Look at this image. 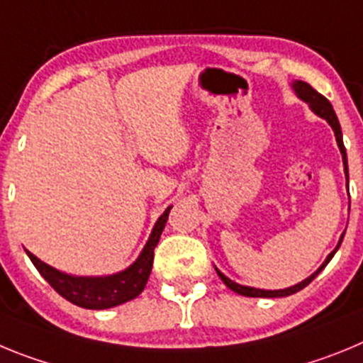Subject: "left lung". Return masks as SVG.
<instances>
[{
	"label": "left lung",
	"instance_id": "left-lung-1",
	"mask_svg": "<svg viewBox=\"0 0 363 363\" xmlns=\"http://www.w3.org/2000/svg\"><path fill=\"white\" fill-rule=\"evenodd\" d=\"M291 86H293V91L296 92L298 98H300L301 101H306V104L309 105L311 111H313L314 114H316V116L323 118V120H325L327 123L331 125V129H333V133H335V138H336V143H338V149H340V152H342V162H344V167H345V169H344V171H345V178H347V182H349L347 152H345L344 140H342V129H340V121H338V118H336V112L333 111V105L329 104V99H327L325 96H322V94H320V92L314 91V89L309 85V83L300 82V79H296V82L291 83ZM344 234L340 236V242H338V245L335 247V251L329 252V256H327V258H325V262H323V264L320 265V267L316 269V271H314L309 278H306V280H301L300 284L293 285V287H285V289L269 291V289H256V287H247V285H240V284H236V281L230 280V278H227L225 274H223V272H221L218 267H214V269H216L218 277L221 278V281H223V284H225L230 291L242 294V296H251V298H284V296H291V294L298 293V291H301V289H303V287H307V285H309L311 281L314 280V278L318 277L320 271H322V269L325 267V265L329 264V262H331V258L336 255V251H338L340 243H342V240H344Z\"/></svg>",
	"mask_w": 363,
	"mask_h": 363
}]
</instances>
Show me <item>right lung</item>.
<instances>
[{"label": "right lung", "mask_w": 363, "mask_h": 363, "mask_svg": "<svg viewBox=\"0 0 363 363\" xmlns=\"http://www.w3.org/2000/svg\"><path fill=\"white\" fill-rule=\"evenodd\" d=\"M171 209L172 205L167 207L165 213L154 223L149 240H147L145 247L142 249L136 262L130 264L127 269H123V271L114 272V274H107V277H74V274H67V272L50 267L49 264L41 262L32 252L27 251V255L32 264H34V267L40 271L41 277L52 285V289L57 294H62L70 303L83 307V309H111V307L121 306L125 301L134 300L145 289L147 280H149L150 271H152L154 247L158 245L160 236L165 229L167 218H169V211Z\"/></svg>", "instance_id": "right-lung-1"}]
</instances>
